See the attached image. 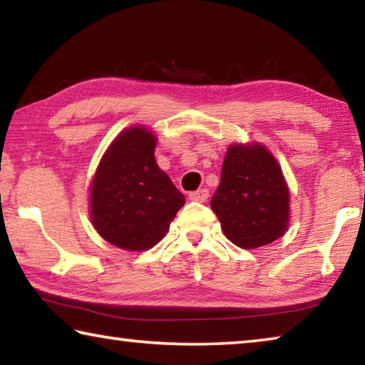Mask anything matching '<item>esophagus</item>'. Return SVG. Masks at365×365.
I'll list each match as a JSON object with an SVG mask.
<instances>
[{
  "instance_id": "esophagus-1",
  "label": "esophagus",
  "mask_w": 365,
  "mask_h": 365,
  "mask_svg": "<svg viewBox=\"0 0 365 365\" xmlns=\"http://www.w3.org/2000/svg\"><path fill=\"white\" fill-rule=\"evenodd\" d=\"M207 197H209V190H207V188H201V190L193 191V193H190V200H191V201L206 202Z\"/></svg>"
}]
</instances>
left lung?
<instances>
[{"label": "left lung", "instance_id": "left-lung-1", "mask_svg": "<svg viewBox=\"0 0 365 365\" xmlns=\"http://www.w3.org/2000/svg\"><path fill=\"white\" fill-rule=\"evenodd\" d=\"M211 207L238 248H261L283 237L289 225V190L274 154L257 141L228 146Z\"/></svg>", "mask_w": 365, "mask_h": 365}]
</instances>
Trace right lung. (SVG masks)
I'll list each match as a JSON object with an SVG mask.
<instances>
[{
	"instance_id": "obj_1",
	"label": "right lung",
	"mask_w": 365,
	"mask_h": 365,
	"mask_svg": "<svg viewBox=\"0 0 365 365\" xmlns=\"http://www.w3.org/2000/svg\"><path fill=\"white\" fill-rule=\"evenodd\" d=\"M156 143L150 128H125L103 154L91 180V225L120 250H151L185 205V196L154 159Z\"/></svg>"
}]
</instances>
